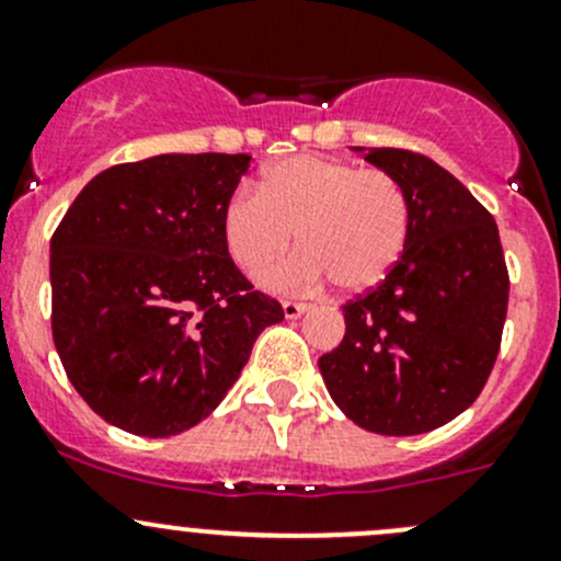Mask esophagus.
Here are the masks:
<instances>
[{"mask_svg":"<svg viewBox=\"0 0 561 561\" xmlns=\"http://www.w3.org/2000/svg\"><path fill=\"white\" fill-rule=\"evenodd\" d=\"M282 312H285L287 320H296V317L309 312V307H307V304H301V301H282Z\"/></svg>","mask_w":561,"mask_h":561,"instance_id":"obj_1","label":"esophagus"}]
</instances>
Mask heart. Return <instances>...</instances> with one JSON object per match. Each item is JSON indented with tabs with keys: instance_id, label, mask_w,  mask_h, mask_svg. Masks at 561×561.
<instances>
[{
	"instance_id": "1",
	"label": "heart",
	"mask_w": 561,
	"mask_h": 561,
	"mask_svg": "<svg viewBox=\"0 0 561 561\" xmlns=\"http://www.w3.org/2000/svg\"><path fill=\"white\" fill-rule=\"evenodd\" d=\"M412 230L410 195L388 171H360L331 157H287L260 175L257 190L233 192L222 208L230 257L260 274L298 236L301 249L263 274L274 290L366 293L390 274Z\"/></svg>"
}]
</instances>
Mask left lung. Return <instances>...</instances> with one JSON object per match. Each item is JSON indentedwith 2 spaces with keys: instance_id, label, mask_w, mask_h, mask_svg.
I'll use <instances>...</instances> for the list:
<instances>
[{
  "instance_id": "8db88e82",
  "label": "left lung",
  "mask_w": 561,
  "mask_h": 561,
  "mask_svg": "<svg viewBox=\"0 0 561 561\" xmlns=\"http://www.w3.org/2000/svg\"><path fill=\"white\" fill-rule=\"evenodd\" d=\"M353 149L401 181L412 230L386 279L344 304L342 344L317 366L339 410L360 428L426 434L461 415L494 369L511 293L500 230L428 157Z\"/></svg>"
}]
</instances>
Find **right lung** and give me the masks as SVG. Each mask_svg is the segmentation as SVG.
I'll return each mask as SVG.
<instances>
[{
	"mask_svg": "<svg viewBox=\"0 0 561 561\" xmlns=\"http://www.w3.org/2000/svg\"><path fill=\"white\" fill-rule=\"evenodd\" d=\"M249 154H160L94 175L50 239V331L111 426L173 437L217 410L254 339L285 320L222 236Z\"/></svg>",
	"mask_w": 561,
	"mask_h": 561,
	"instance_id": "right-lung-1",
	"label": "right lung"
}]
</instances>
